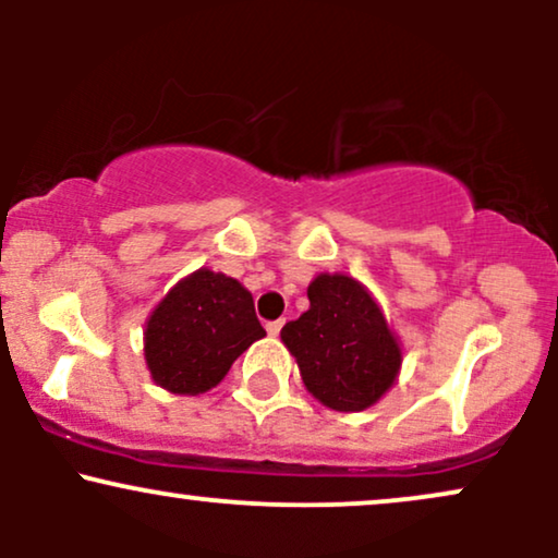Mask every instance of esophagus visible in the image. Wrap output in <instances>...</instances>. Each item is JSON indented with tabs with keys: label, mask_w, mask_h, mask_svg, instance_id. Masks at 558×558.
Instances as JSON below:
<instances>
[{
	"label": "esophagus",
	"mask_w": 558,
	"mask_h": 558,
	"mask_svg": "<svg viewBox=\"0 0 558 558\" xmlns=\"http://www.w3.org/2000/svg\"><path fill=\"white\" fill-rule=\"evenodd\" d=\"M280 328H283V319H275V323H267V332H270V336H278Z\"/></svg>",
	"instance_id": "1"
}]
</instances>
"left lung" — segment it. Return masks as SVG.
Here are the masks:
<instances>
[{
	"instance_id": "left-lung-1",
	"label": "left lung",
	"mask_w": 558,
	"mask_h": 558,
	"mask_svg": "<svg viewBox=\"0 0 558 558\" xmlns=\"http://www.w3.org/2000/svg\"><path fill=\"white\" fill-rule=\"evenodd\" d=\"M310 310L280 330L301 380L336 412L380 401L401 369V345L373 293L349 275L319 272L306 288Z\"/></svg>"
}]
</instances>
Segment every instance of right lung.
<instances>
[{
    "label": "right lung",
    "mask_w": 558,
    "mask_h": 558,
    "mask_svg": "<svg viewBox=\"0 0 558 558\" xmlns=\"http://www.w3.org/2000/svg\"><path fill=\"white\" fill-rule=\"evenodd\" d=\"M262 336L252 293L202 267L178 280L146 319L144 360L159 388L198 396L215 388Z\"/></svg>",
    "instance_id": "obj_1"
}]
</instances>
